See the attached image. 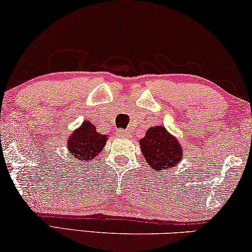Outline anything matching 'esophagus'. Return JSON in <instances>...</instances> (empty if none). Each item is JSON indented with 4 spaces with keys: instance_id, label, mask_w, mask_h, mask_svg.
Returning a JSON list of instances; mask_svg holds the SVG:
<instances>
[{
    "instance_id": "34e87169",
    "label": "esophagus",
    "mask_w": 252,
    "mask_h": 252,
    "mask_svg": "<svg viewBox=\"0 0 252 252\" xmlns=\"http://www.w3.org/2000/svg\"><path fill=\"white\" fill-rule=\"evenodd\" d=\"M118 134H119V136H122V137H127V136H128V133H127L126 130H124V129H120L119 132H118Z\"/></svg>"
}]
</instances>
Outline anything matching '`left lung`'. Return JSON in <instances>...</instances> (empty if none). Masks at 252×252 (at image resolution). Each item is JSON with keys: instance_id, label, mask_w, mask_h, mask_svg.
<instances>
[{"instance_id": "left-lung-1", "label": "left lung", "mask_w": 252, "mask_h": 252, "mask_svg": "<svg viewBox=\"0 0 252 252\" xmlns=\"http://www.w3.org/2000/svg\"><path fill=\"white\" fill-rule=\"evenodd\" d=\"M140 147L148 164L154 170L173 167L181 161V146L161 126L148 129L146 136L140 140Z\"/></svg>"}]
</instances>
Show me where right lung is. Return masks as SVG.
Listing matches in <instances>:
<instances>
[{
  "mask_svg": "<svg viewBox=\"0 0 252 252\" xmlns=\"http://www.w3.org/2000/svg\"><path fill=\"white\" fill-rule=\"evenodd\" d=\"M108 136L96 132L95 125L85 120L80 128L74 130L67 141L70 156L78 160H91L101 153Z\"/></svg>",
  "mask_w": 252,
  "mask_h": 252,
  "instance_id": "1",
  "label": "right lung"
}]
</instances>
